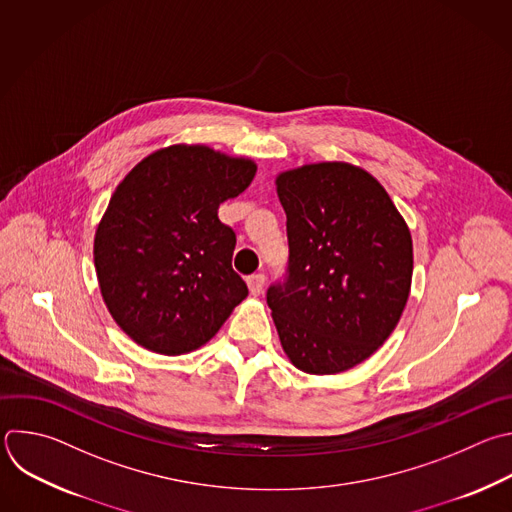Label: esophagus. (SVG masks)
<instances>
[{"mask_svg":"<svg viewBox=\"0 0 512 512\" xmlns=\"http://www.w3.org/2000/svg\"><path fill=\"white\" fill-rule=\"evenodd\" d=\"M249 285V293L251 295H261L263 293V285H265V275L263 273H255L247 279Z\"/></svg>","mask_w":512,"mask_h":512,"instance_id":"34e87169","label":"esophagus"}]
</instances>
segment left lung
<instances>
[{
    "label": "left lung",
    "instance_id": "obj_1",
    "mask_svg": "<svg viewBox=\"0 0 512 512\" xmlns=\"http://www.w3.org/2000/svg\"><path fill=\"white\" fill-rule=\"evenodd\" d=\"M287 277L267 305L291 364L339 374L368 360L394 331L412 285V237L386 189L350 162L285 170Z\"/></svg>",
    "mask_w": 512,
    "mask_h": 512
}]
</instances>
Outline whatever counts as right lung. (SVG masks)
Here are the masks:
<instances>
[{
	"mask_svg": "<svg viewBox=\"0 0 512 512\" xmlns=\"http://www.w3.org/2000/svg\"><path fill=\"white\" fill-rule=\"evenodd\" d=\"M255 173L251 158L173 144L116 187L96 229L94 265L110 315L138 346L162 356L199 350L247 297L231 265L235 231L217 211Z\"/></svg>",
	"mask_w": 512,
	"mask_h": 512,
	"instance_id": "add662e5",
	"label": "right lung"
}]
</instances>
